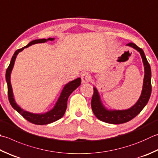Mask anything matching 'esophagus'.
<instances>
[{
	"instance_id": "esophagus-1",
	"label": "esophagus",
	"mask_w": 158,
	"mask_h": 158,
	"mask_svg": "<svg viewBox=\"0 0 158 158\" xmlns=\"http://www.w3.org/2000/svg\"><path fill=\"white\" fill-rule=\"evenodd\" d=\"M90 80V75L87 72L83 73L81 75V81L83 83H86Z\"/></svg>"
}]
</instances>
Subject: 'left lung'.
I'll return each mask as SVG.
<instances>
[{"mask_svg": "<svg viewBox=\"0 0 158 158\" xmlns=\"http://www.w3.org/2000/svg\"><path fill=\"white\" fill-rule=\"evenodd\" d=\"M127 46H131L140 53L144 67V77L143 81V90L140 98L134 106L127 110H107L102 103L97 89L94 87V94L92 96L91 106L92 112L96 117L101 121L110 124H122L129 121L140 113L149 100L151 93V71L150 65L148 62L144 51L137 45L132 42Z\"/></svg>", "mask_w": 158, "mask_h": 158, "instance_id": "1", "label": "left lung"}]
</instances>
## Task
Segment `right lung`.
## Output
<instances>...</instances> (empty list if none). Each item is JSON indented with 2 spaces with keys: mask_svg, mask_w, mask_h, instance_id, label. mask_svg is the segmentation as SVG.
<instances>
[{
  "mask_svg": "<svg viewBox=\"0 0 158 158\" xmlns=\"http://www.w3.org/2000/svg\"><path fill=\"white\" fill-rule=\"evenodd\" d=\"M55 38H49L48 39H40V40H33L31 42H29L27 46H24L22 48L18 49V50L14 52L13 57L11 58V60L10 61V64H9V66L7 68V70H6V75H5V78H6V81L7 83V89H8V98L9 103H10L11 106L12 107L14 108L15 110H16L17 112L20 114L22 116H23L24 118L27 120L30 123H33V124L35 125H47L49 123H53L56 120L60 119L61 117H62L65 112H66V110L67 108V101L68 98H69V96L70 94L75 90V89L79 87L81 84V78H77L73 81L68 83L66 85H65L64 88H63L62 91H61V93L59 97L58 100L57 101L56 104L54 106V107L50 111H48V112L44 113V114H33L27 112L22 109V108L18 106V105L15 103V99L14 98V94H13V90H12V87L10 81V77H11V70L13 69L14 62L15 60V58H16L18 54L20 52L24 50V48L29 47V46H31L33 44H38V43H44L48 41V40H51L52 41L54 40Z\"/></svg>",
  "mask_w": 158,
  "mask_h": 158,
  "instance_id": "right-lung-1",
  "label": "right lung"
}]
</instances>
